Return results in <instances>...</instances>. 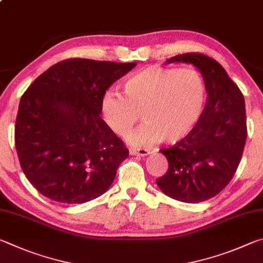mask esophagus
Returning <instances> with one entry per match:
<instances>
[{
  "mask_svg": "<svg viewBox=\"0 0 263 263\" xmlns=\"http://www.w3.org/2000/svg\"><path fill=\"white\" fill-rule=\"evenodd\" d=\"M150 154V150L148 149H130V155L133 156H140V157H144Z\"/></svg>",
  "mask_w": 263,
  "mask_h": 263,
  "instance_id": "34e87169",
  "label": "esophagus"
}]
</instances>
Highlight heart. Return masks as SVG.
<instances>
[{"mask_svg":"<svg viewBox=\"0 0 263 263\" xmlns=\"http://www.w3.org/2000/svg\"><path fill=\"white\" fill-rule=\"evenodd\" d=\"M122 87L123 96L105 92L100 113L106 126L124 137L141 112L144 123L128 137L135 146L183 139L199 121L206 98L203 77L194 69L150 66L129 76Z\"/></svg>","mask_w":263,"mask_h":263,"instance_id":"heart-1","label":"heart"}]
</instances>
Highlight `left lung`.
<instances>
[{"label": "left lung", "instance_id": "1", "mask_svg": "<svg viewBox=\"0 0 263 263\" xmlns=\"http://www.w3.org/2000/svg\"><path fill=\"white\" fill-rule=\"evenodd\" d=\"M193 64L203 77L206 104L185 139L162 149L168 170L156 182L164 194L186 203H199L222 192L240 163L247 129L245 100L239 87L216 60L187 53L165 63Z\"/></svg>", "mask_w": 263, "mask_h": 263}]
</instances>
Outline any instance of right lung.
Returning a JSON list of instances; mask_svg holds the SVG:
<instances>
[{"label": "right lung", "instance_id": "1", "mask_svg": "<svg viewBox=\"0 0 263 263\" xmlns=\"http://www.w3.org/2000/svg\"><path fill=\"white\" fill-rule=\"evenodd\" d=\"M135 66L66 60L41 73L22 96L16 150L27 180L44 196L80 204L112 185L129 151L100 118V100Z\"/></svg>", "mask_w": 263, "mask_h": 263}]
</instances>
